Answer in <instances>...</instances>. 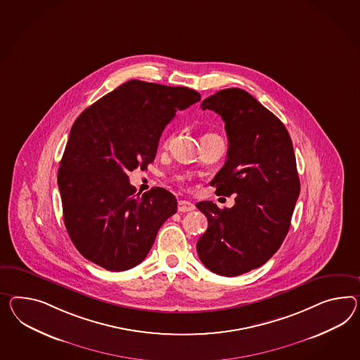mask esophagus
Returning <instances> with one entry per match:
<instances>
[{"label":"esophagus","instance_id":"1","mask_svg":"<svg viewBox=\"0 0 360 360\" xmlns=\"http://www.w3.org/2000/svg\"><path fill=\"white\" fill-rule=\"evenodd\" d=\"M177 209H179L180 212H193L195 207H194L193 203L189 202V201H179Z\"/></svg>","mask_w":360,"mask_h":360}]
</instances>
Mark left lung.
I'll return each mask as SVG.
<instances>
[{
	"label": "left lung",
	"instance_id": "left-lung-1",
	"mask_svg": "<svg viewBox=\"0 0 360 360\" xmlns=\"http://www.w3.org/2000/svg\"><path fill=\"white\" fill-rule=\"evenodd\" d=\"M201 108L221 115L229 139L210 184L218 195H236L231 209L195 205L209 223L197 253L212 273L235 277L264 265L286 238L300 193L295 154L283 122L241 89L221 90Z\"/></svg>",
	"mask_w": 360,
	"mask_h": 360
}]
</instances>
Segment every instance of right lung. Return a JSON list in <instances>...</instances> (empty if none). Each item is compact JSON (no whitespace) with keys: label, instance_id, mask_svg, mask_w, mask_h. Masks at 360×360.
<instances>
[{"label":"right lung","instance_id":"right-lung-1","mask_svg":"<svg viewBox=\"0 0 360 360\" xmlns=\"http://www.w3.org/2000/svg\"><path fill=\"white\" fill-rule=\"evenodd\" d=\"M198 101L188 87L131 79L74 121L57 183L65 227L83 257L124 271L148 256L177 201L159 186L139 195L128 172L154 162L167 124Z\"/></svg>","mask_w":360,"mask_h":360}]
</instances>
